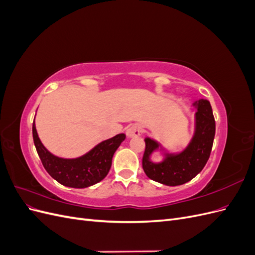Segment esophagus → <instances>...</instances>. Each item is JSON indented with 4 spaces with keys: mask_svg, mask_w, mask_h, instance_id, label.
I'll return each mask as SVG.
<instances>
[{
    "mask_svg": "<svg viewBox=\"0 0 255 255\" xmlns=\"http://www.w3.org/2000/svg\"><path fill=\"white\" fill-rule=\"evenodd\" d=\"M140 133H141V129H140L139 126H137V125L130 126L127 129L128 137H137V136L140 135Z\"/></svg>",
    "mask_w": 255,
    "mask_h": 255,
    "instance_id": "34e87169",
    "label": "esophagus"
}]
</instances>
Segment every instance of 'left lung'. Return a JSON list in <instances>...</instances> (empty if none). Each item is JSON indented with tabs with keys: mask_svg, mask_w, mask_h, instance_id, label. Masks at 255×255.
Masks as SVG:
<instances>
[{
	"mask_svg": "<svg viewBox=\"0 0 255 255\" xmlns=\"http://www.w3.org/2000/svg\"><path fill=\"white\" fill-rule=\"evenodd\" d=\"M196 112V130L187 148L179 154L166 153L161 163L150 160L151 154L160 144L145 138V149L142 156L143 171L149 179L167 186H177L189 182L202 171L211 155L216 123L211 103L207 100H199L194 103Z\"/></svg>",
	"mask_w": 255,
	"mask_h": 255,
	"instance_id": "left-lung-1",
	"label": "left lung"
}]
</instances>
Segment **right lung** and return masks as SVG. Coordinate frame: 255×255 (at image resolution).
<instances>
[{"label": "right lung", "instance_id": "add662e5", "mask_svg": "<svg viewBox=\"0 0 255 255\" xmlns=\"http://www.w3.org/2000/svg\"><path fill=\"white\" fill-rule=\"evenodd\" d=\"M33 138L41 163L54 180L68 187L85 188L102 181L107 175L112 167L114 153L126 139V135H116L100 142L85 155L72 159L57 157L44 148L37 134L35 119Z\"/></svg>", "mask_w": 255, "mask_h": 255}]
</instances>
